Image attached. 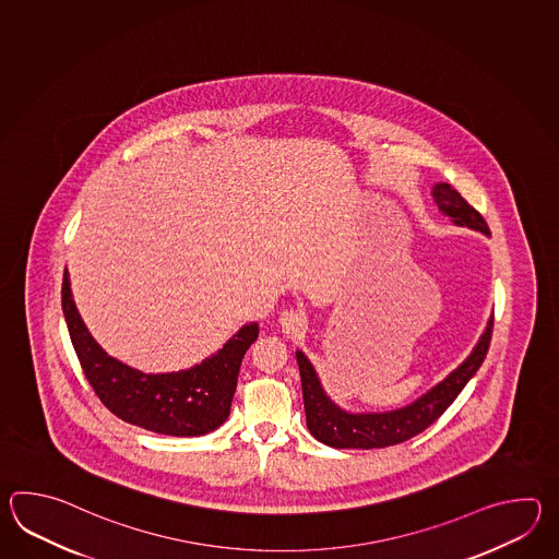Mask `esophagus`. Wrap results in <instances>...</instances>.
<instances>
[{
	"label": "esophagus",
	"mask_w": 559,
	"mask_h": 559,
	"mask_svg": "<svg viewBox=\"0 0 559 559\" xmlns=\"http://www.w3.org/2000/svg\"><path fill=\"white\" fill-rule=\"evenodd\" d=\"M280 328L285 335H299L308 330V318L304 313L289 309L280 316Z\"/></svg>",
	"instance_id": "obj_1"
}]
</instances>
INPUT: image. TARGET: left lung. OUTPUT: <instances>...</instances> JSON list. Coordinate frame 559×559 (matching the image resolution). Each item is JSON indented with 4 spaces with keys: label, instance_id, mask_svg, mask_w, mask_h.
I'll use <instances>...</instances> for the list:
<instances>
[{
    "label": "left lung",
    "instance_id": "8db88e82",
    "mask_svg": "<svg viewBox=\"0 0 559 559\" xmlns=\"http://www.w3.org/2000/svg\"><path fill=\"white\" fill-rule=\"evenodd\" d=\"M431 198L441 214L448 215L455 226L469 227L489 236L486 219L450 183H433ZM491 328L493 313L487 320L486 330L479 335L472 354L457 368L450 371L431 390L421 393L412 404L390 412H347L340 407L323 390L320 376L308 356L297 349L309 433L321 443L340 450L388 448L421 433L452 405L453 400L464 390L465 383L474 378L475 371L484 364L491 340Z\"/></svg>",
    "mask_w": 559,
    "mask_h": 559
}]
</instances>
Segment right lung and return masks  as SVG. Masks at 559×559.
<instances>
[{"mask_svg":"<svg viewBox=\"0 0 559 559\" xmlns=\"http://www.w3.org/2000/svg\"><path fill=\"white\" fill-rule=\"evenodd\" d=\"M61 308L73 349L102 404L131 426L176 438L203 436L226 421L241 359L260 335V325L250 321L202 364L167 373H143L109 356L92 337L75 308L68 267Z\"/></svg>","mask_w":559,"mask_h":559,"instance_id":"obj_1","label":"right lung"}]
</instances>
